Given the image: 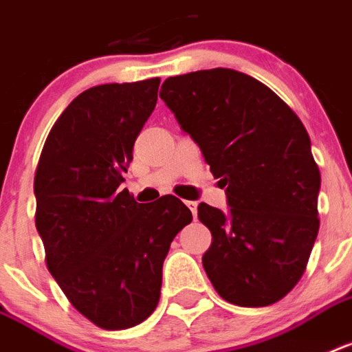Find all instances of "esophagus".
Returning a JSON list of instances; mask_svg holds the SVG:
<instances>
[{"mask_svg": "<svg viewBox=\"0 0 352 352\" xmlns=\"http://www.w3.org/2000/svg\"><path fill=\"white\" fill-rule=\"evenodd\" d=\"M186 206H188V208H190V210H191V215L197 217V202L190 201V202H186Z\"/></svg>", "mask_w": 352, "mask_h": 352, "instance_id": "obj_1", "label": "esophagus"}]
</instances>
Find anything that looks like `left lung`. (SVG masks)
I'll use <instances>...</instances> for the list:
<instances>
[{
  "label": "left lung",
  "instance_id": "left-lung-1",
  "mask_svg": "<svg viewBox=\"0 0 352 352\" xmlns=\"http://www.w3.org/2000/svg\"><path fill=\"white\" fill-rule=\"evenodd\" d=\"M159 96L226 186L228 210L199 204L213 236L206 275L231 304H275L304 275L320 228L304 124L271 88L231 68L168 77Z\"/></svg>",
  "mask_w": 352,
  "mask_h": 352
}]
</instances>
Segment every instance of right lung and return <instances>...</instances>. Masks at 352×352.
<instances>
[{"mask_svg": "<svg viewBox=\"0 0 352 352\" xmlns=\"http://www.w3.org/2000/svg\"><path fill=\"white\" fill-rule=\"evenodd\" d=\"M159 82H110L79 94L48 133L34 179L48 271L102 329H128L155 311L162 262L193 219L177 197L139 204L121 190Z\"/></svg>", "mask_w": 352, "mask_h": 352, "instance_id": "right-lung-1", "label": "right lung"}]
</instances>
